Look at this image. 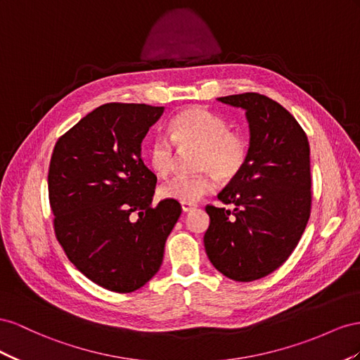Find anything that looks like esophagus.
<instances>
[{
	"instance_id": "obj_1",
	"label": "esophagus",
	"mask_w": 360,
	"mask_h": 360,
	"mask_svg": "<svg viewBox=\"0 0 360 360\" xmlns=\"http://www.w3.org/2000/svg\"><path fill=\"white\" fill-rule=\"evenodd\" d=\"M181 205H182V211H184V212H188V211H193V210H196V208H198V205H196V203H187V202H182Z\"/></svg>"
}]
</instances>
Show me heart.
Masks as SVG:
<instances>
[{
	"label": "heart",
	"mask_w": 360,
	"mask_h": 360,
	"mask_svg": "<svg viewBox=\"0 0 360 360\" xmlns=\"http://www.w3.org/2000/svg\"><path fill=\"white\" fill-rule=\"evenodd\" d=\"M169 136L158 134L149 143L146 157L150 169L167 176L181 150L199 149L194 176H178L162 184V199L196 203L219 187L221 179H233L245 167L250 155V141L244 132L229 129V122L208 108L194 105L182 110L169 123Z\"/></svg>",
	"instance_id": "1"
}]
</instances>
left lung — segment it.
<instances>
[{
  "label": "left lung",
  "mask_w": 360,
  "mask_h": 360,
  "mask_svg": "<svg viewBox=\"0 0 360 360\" xmlns=\"http://www.w3.org/2000/svg\"><path fill=\"white\" fill-rule=\"evenodd\" d=\"M241 107L250 127V155L220 193L224 205H207L203 243L211 264L237 282L261 279L290 258L311 215L309 141L279 102L259 94L219 98Z\"/></svg>",
  "instance_id": "obj_1"
}]
</instances>
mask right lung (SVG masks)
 <instances>
[{
	"label": "right lung",
	"instance_id": "obj_1",
	"mask_svg": "<svg viewBox=\"0 0 360 360\" xmlns=\"http://www.w3.org/2000/svg\"><path fill=\"white\" fill-rule=\"evenodd\" d=\"M164 107L110 102L61 136L48 172L54 232L87 279L127 294L160 270L164 244L182 208L152 207L157 176L141 160V141Z\"/></svg>",
	"mask_w": 360,
	"mask_h": 360
}]
</instances>
